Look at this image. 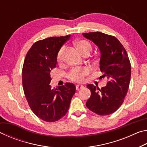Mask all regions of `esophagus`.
<instances>
[{"mask_svg":"<svg viewBox=\"0 0 147 147\" xmlns=\"http://www.w3.org/2000/svg\"><path fill=\"white\" fill-rule=\"evenodd\" d=\"M84 88V86L80 85V84H78V85H76V89L77 91L80 90V89H81L82 88Z\"/></svg>","mask_w":147,"mask_h":147,"instance_id":"1","label":"esophagus"}]
</instances>
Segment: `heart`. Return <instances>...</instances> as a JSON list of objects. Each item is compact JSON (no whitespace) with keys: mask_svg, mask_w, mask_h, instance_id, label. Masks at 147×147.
<instances>
[{"mask_svg":"<svg viewBox=\"0 0 147 147\" xmlns=\"http://www.w3.org/2000/svg\"><path fill=\"white\" fill-rule=\"evenodd\" d=\"M74 46L76 49L79 51L83 56L86 55H89L92 51V46L89 42L84 39H80V40L76 41L74 43ZM65 52V47L59 50L58 55H57V61L59 64H61L63 60V56ZM89 70L88 68H82L79 69H73V71H71L69 73V78L74 82H80L84 80V77L89 74Z\"/></svg>","mask_w":147,"mask_h":147,"instance_id":"b5f03b06","label":"heart"}]
</instances>
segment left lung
<instances>
[{
    "instance_id": "left-lung-1",
    "label": "left lung",
    "mask_w": 147,
    "mask_h": 147,
    "mask_svg": "<svg viewBox=\"0 0 147 147\" xmlns=\"http://www.w3.org/2000/svg\"><path fill=\"white\" fill-rule=\"evenodd\" d=\"M82 35L98 47L100 53V70L109 80L101 89L93 84L87 86L91 94L86 106L97 115H110L122 105L128 90L131 65L127 53L114 36L99 32Z\"/></svg>"
}]
</instances>
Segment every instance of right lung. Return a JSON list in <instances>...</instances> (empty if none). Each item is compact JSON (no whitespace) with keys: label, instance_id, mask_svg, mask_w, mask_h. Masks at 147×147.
Segmentation results:
<instances>
[{"label":"right lung","instance_id":"obj_1","mask_svg":"<svg viewBox=\"0 0 147 147\" xmlns=\"http://www.w3.org/2000/svg\"><path fill=\"white\" fill-rule=\"evenodd\" d=\"M51 37L33 44L24 59L22 78L24 94L32 111L42 120L55 122L67 113L76 87L72 83L52 89L50 72L56 67L57 55L70 38Z\"/></svg>","mask_w":147,"mask_h":147}]
</instances>
